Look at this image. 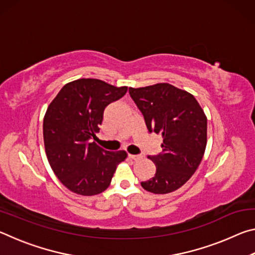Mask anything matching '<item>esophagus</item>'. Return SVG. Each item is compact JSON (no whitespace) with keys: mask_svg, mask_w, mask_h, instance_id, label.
Instances as JSON below:
<instances>
[{"mask_svg":"<svg viewBox=\"0 0 255 255\" xmlns=\"http://www.w3.org/2000/svg\"><path fill=\"white\" fill-rule=\"evenodd\" d=\"M128 156L130 157L131 159H138V158H140V155H133V154H129Z\"/></svg>","mask_w":255,"mask_h":255,"instance_id":"1","label":"esophagus"}]
</instances>
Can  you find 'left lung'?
<instances>
[{
	"mask_svg": "<svg viewBox=\"0 0 255 255\" xmlns=\"http://www.w3.org/2000/svg\"><path fill=\"white\" fill-rule=\"evenodd\" d=\"M149 132L162 135V152L148 156L156 166L152 179L141 182L149 192L175 191L195 173L207 145V118L196 98L169 83L129 88Z\"/></svg>",
	"mask_w": 255,
	"mask_h": 255,
	"instance_id": "obj_1",
	"label": "left lung"
}]
</instances>
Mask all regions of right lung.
<instances>
[{
	"label": "right lung",
	"mask_w": 255,
	"mask_h": 255,
	"mask_svg": "<svg viewBox=\"0 0 255 255\" xmlns=\"http://www.w3.org/2000/svg\"><path fill=\"white\" fill-rule=\"evenodd\" d=\"M127 86L97 79H80L64 85L44 118V143L54 173L81 196L99 195L109 187L126 152H109L92 139L100 131L108 105L123 98Z\"/></svg>",
	"instance_id": "add662e5"
}]
</instances>
